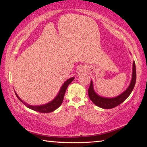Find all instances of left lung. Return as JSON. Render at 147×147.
I'll use <instances>...</instances> for the list:
<instances>
[{
	"instance_id": "left-lung-1",
	"label": "left lung",
	"mask_w": 147,
	"mask_h": 147,
	"mask_svg": "<svg viewBox=\"0 0 147 147\" xmlns=\"http://www.w3.org/2000/svg\"><path fill=\"white\" fill-rule=\"evenodd\" d=\"M136 82V68L135 62L133 63V72H132V78L130 83V85L128 86V88L124 91L123 93H122L121 95L118 96L117 97L113 98H107L101 97V96L96 94L93 88V85L92 81H90V84L88 90V96H89L91 101L94 103L96 105L100 107L103 109H112L117 107L122 103L126 100V98L130 95L132 90H133L135 84Z\"/></svg>"
}]
</instances>
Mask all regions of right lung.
<instances>
[{
	"label": "right lung",
	"mask_w": 147,
	"mask_h": 147,
	"mask_svg": "<svg viewBox=\"0 0 147 147\" xmlns=\"http://www.w3.org/2000/svg\"><path fill=\"white\" fill-rule=\"evenodd\" d=\"M74 79V78H71L70 79H68L66 82H64V85L62 86L61 90H60L59 94H58V95L56 96V98H55L53 100L51 101V102H50L49 103H47V104H45L43 105H39V106H32V105H28L25 102H23V101L21 100L20 99V98L18 96V94H17L16 92L15 93L18 99L20 100L24 105L29 108V109H31L34 111H38L40 113H50V112L53 111H55V109H57L58 107L61 106L62 102H63L64 96L65 94V92H66L67 88H68V86L69 84L73 81Z\"/></svg>",
	"instance_id": "obj_1"
}]
</instances>
